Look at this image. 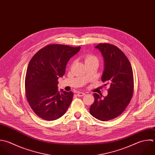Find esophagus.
<instances>
[{
	"mask_svg": "<svg viewBox=\"0 0 155 155\" xmlns=\"http://www.w3.org/2000/svg\"><path fill=\"white\" fill-rule=\"evenodd\" d=\"M84 95H85V93H84V92H77V96H78V97H83Z\"/></svg>",
	"mask_w": 155,
	"mask_h": 155,
	"instance_id": "esophagus-1",
	"label": "esophagus"
}]
</instances>
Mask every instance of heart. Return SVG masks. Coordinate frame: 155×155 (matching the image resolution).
Wrapping results in <instances>:
<instances>
[{
    "mask_svg": "<svg viewBox=\"0 0 155 155\" xmlns=\"http://www.w3.org/2000/svg\"><path fill=\"white\" fill-rule=\"evenodd\" d=\"M83 60L85 64L92 61H98V58L94 55L91 54H86L83 56Z\"/></svg>",
    "mask_w": 155,
    "mask_h": 155,
    "instance_id": "b5f03b06",
    "label": "heart"
}]
</instances>
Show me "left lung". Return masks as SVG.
Segmentation results:
<instances>
[{"mask_svg": "<svg viewBox=\"0 0 155 155\" xmlns=\"http://www.w3.org/2000/svg\"><path fill=\"white\" fill-rule=\"evenodd\" d=\"M101 52L104 69L101 80L109 87L108 94L102 98L94 94V103L90 114L95 118L106 121L120 115L129 104L134 94V74L131 64L118 47L109 43L95 46Z\"/></svg>", "mask_w": 155, "mask_h": 155, "instance_id": "left-lung-1", "label": "left lung"}]
</instances>
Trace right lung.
Listing matches in <instances>:
<instances>
[{
    "mask_svg": "<svg viewBox=\"0 0 155 155\" xmlns=\"http://www.w3.org/2000/svg\"><path fill=\"white\" fill-rule=\"evenodd\" d=\"M81 47L52 44L39 50L30 60L25 77L27 101L40 118L54 121L62 117L73 98L72 92L58 91V79L62 77L69 59Z\"/></svg>",
    "mask_w": 155,
    "mask_h": 155,
    "instance_id": "add662e5",
    "label": "right lung"
}]
</instances>
